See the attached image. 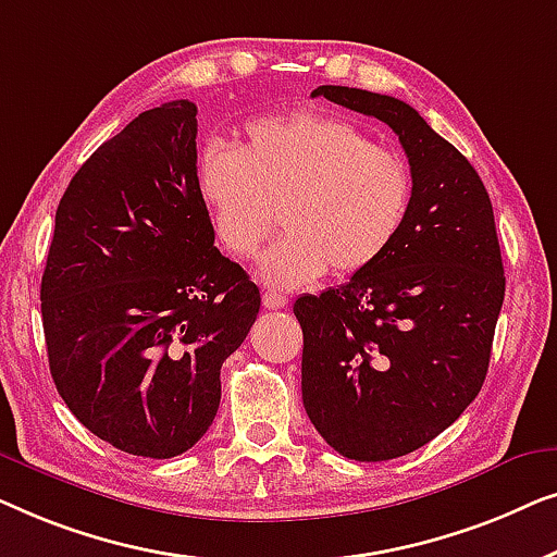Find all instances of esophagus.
Segmentation results:
<instances>
[{
    "label": "esophagus",
    "mask_w": 557,
    "mask_h": 557,
    "mask_svg": "<svg viewBox=\"0 0 557 557\" xmlns=\"http://www.w3.org/2000/svg\"><path fill=\"white\" fill-rule=\"evenodd\" d=\"M262 305L268 310H280V308H285V305H287V297H282L277 293H264L262 295Z\"/></svg>",
    "instance_id": "esophagus-1"
}]
</instances>
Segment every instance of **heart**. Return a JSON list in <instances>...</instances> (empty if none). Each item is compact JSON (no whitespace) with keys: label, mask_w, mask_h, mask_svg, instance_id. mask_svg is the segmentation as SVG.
Instances as JSON below:
<instances>
[{"label":"heart","mask_w":557,"mask_h":557,"mask_svg":"<svg viewBox=\"0 0 557 557\" xmlns=\"http://www.w3.org/2000/svg\"><path fill=\"white\" fill-rule=\"evenodd\" d=\"M197 184L211 230L234 260H260L270 287L295 289L363 272L394 247L411 214L413 178L401 153L375 146L346 121L310 111L257 115L239 148H203Z\"/></svg>","instance_id":"heart-1"}]
</instances>
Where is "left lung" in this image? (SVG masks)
I'll return each mask as SVG.
<instances>
[{
  "label": "left lung",
  "instance_id": "1",
  "mask_svg": "<svg viewBox=\"0 0 557 557\" xmlns=\"http://www.w3.org/2000/svg\"><path fill=\"white\" fill-rule=\"evenodd\" d=\"M323 96L388 125L411 166V214L394 247L346 285L295 300L302 404L343 457H404L480 394L505 300L490 194L472 163L404 100L346 85Z\"/></svg>",
  "mask_w": 557,
  "mask_h": 557
}]
</instances>
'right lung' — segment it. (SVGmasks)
<instances>
[{"label": "right lung", "mask_w": 557, "mask_h": 557, "mask_svg": "<svg viewBox=\"0 0 557 557\" xmlns=\"http://www.w3.org/2000/svg\"><path fill=\"white\" fill-rule=\"evenodd\" d=\"M40 300L52 381L85 429L151 459L207 434L260 289L214 247L197 106L140 113L83 163L54 214Z\"/></svg>", "instance_id": "1"}]
</instances>
